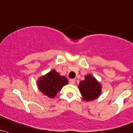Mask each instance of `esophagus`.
<instances>
[{"instance_id":"1","label":"esophagus","mask_w":133,"mask_h":133,"mask_svg":"<svg viewBox=\"0 0 133 133\" xmlns=\"http://www.w3.org/2000/svg\"><path fill=\"white\" fill-rule=\"evenodd\" d=\"M69 83H70V84H75V79H70L69 80Z\"/></svg>"}]
</instances>
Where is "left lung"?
I'll use <instances>...</instances> for the list:
<instances>
[{"instance_id": "obj_1", "label": "left lung", "mask_w": 133, "mask_h": 133, "mask_svg": "<svg viewBox=\"0 0 133 133\" xmlns=\"http://www.w3.org/2000/svg\"><path fill=\"white\" fill-rule=\"evenodd\" d=\"M78 89L85 101H91L101 95L102 85L91 74H88L84 76V81H80Z\"/></svg>"}]
</instances>
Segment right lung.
I'll list each match as a JSON object with an SVG mask.
<instances>
[{
  "instance_id": "right-lung-1",
  "label": "right lung",
  "mask_w": 133,
  "mask_h": 133,
  "mask_svg": "<svg viewBox=\"0 0 133 133\" xmlns=\"http://www.w3.org/2000/svg\"><path fill=\"white\" fill-rule=\"evenodd\" d=\"M68 83L67 78L64 76H61L55 69L41 76L36 81L40 91L50 98H54Z\"/></svg>"
}]
</instances>
